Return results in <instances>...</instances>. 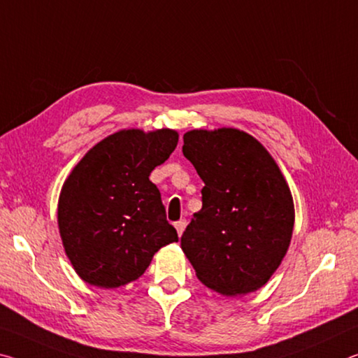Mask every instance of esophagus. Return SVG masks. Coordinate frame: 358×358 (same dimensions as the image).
Returning a JSON list of instances; mask_svg holds the SVG:
<instances>
[{
  "instance_id": "34e87169",
  "label": "esophagus",
  "mask_w": 358,
  "mask_h": 358,
  "mask_svg": "<svg viewBox=\"0 0 358 358\" xmlns=\"http://www.w3.org/2000/svg\"><path fill=\"white\" fill-rule=\"evenodd\" d=\"M174 227H176V230H178V234H179V236H182V233H184L185 227H187V220H185V219H180V220L176 222Z\"/></svg>"
}]
</instances>
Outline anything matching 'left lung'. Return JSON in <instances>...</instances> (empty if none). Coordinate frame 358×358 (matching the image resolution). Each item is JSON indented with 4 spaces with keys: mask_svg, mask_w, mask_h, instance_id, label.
Returning a JSON list of instances; mask_svg holds the SVG:
<instances>
[{
    "mask_svg": "<svg viewBox=\"0 0 358 358\" xmlns=\"http://www.w3.org/2000/svg\"><path fill=\"white\" fill-rule=\"evenodd\" d=\"M184 157L203 179V208L180 238L201 282L227 296L265 285L287 254L294 198L271 154L238 128L190 130Z\"/></svg>",
    "mask_w": 358,
    "mask_h": 358,
    "instance_id": "obj_1",
    "label": "left lung"
}]
</instances>
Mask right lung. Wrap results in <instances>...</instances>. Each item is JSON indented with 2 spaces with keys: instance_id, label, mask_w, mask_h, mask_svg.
Returning a JSON list of instances; mask_svg holds the SVG:
<instances>
[{
  "instance_id": "1",
  "label": "right lung",
  "mask_w": 358,
  "mask_h": 358,
  "mask_svg": "<svg viewBox=\"0 0 358 358\" xmlns=\"http://www.w3.org/2000/svg\"><path fill=\"white\" fill-rule=\"evenodd\" d=\"M176 130H120L82 157L58 198V230L87 284L117 289L136 280L163 245L178 241L149 176L173 154Z\"/></svg>"
}]
</instances>
